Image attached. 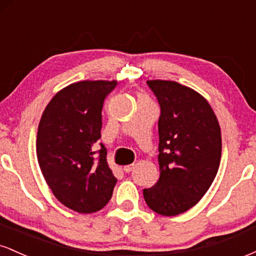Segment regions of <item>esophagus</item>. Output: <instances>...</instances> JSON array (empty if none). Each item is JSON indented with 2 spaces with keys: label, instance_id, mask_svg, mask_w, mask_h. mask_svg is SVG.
Here are the masks:
<instances>
[{
  "label": "esophagus",
  "instance_id": "esophagus-1",
  "mask_svg": "<svg viewBox=\"0 0 256 256\" xmlns=\"http://www.w3.org/2000/svg\"><path fill=\"white\" fill-rule=\"evenodd\" d=\"M134 165H128V166H124V171L126 172V173H130L132 170H134Z\"/></svg>",
  "mask_w": 256,
  "mask_h": 256
}]
</instances>
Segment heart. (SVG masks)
<instances>
[{
    "label": "heart",
    "mask_w": 256,
    "mask_h": 256,
    "mask_svg": "<svg viewBox=\"0 0 256 256\" xmlns=\"http://www.w3.org/2000/svg\"><path fill=\"white\" fill-rule=\"evenodd\" d=\"M143 100H144V98H143Z\"/></svg>",
    "instance_id": "1"
}]
</instances>
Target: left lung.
I'll list each match as a JSON object with an SVG mask.
<instances>
[{
    "label": "left lung",
    "mask_w": 256,
    "mask_h": 256,
    "mask_svg": "<svg viewBox=\"0 0 256 256\" xmlns=\"http://www.w3.org/2000/svg\"><path fill=\"white\" fill-rule=\"evenodd\" d=\"M160 104V178L143 190L152 210L178 216L207 192L218 172L222 134L216 114L198 92L171 80H148Z\"/></svg>",
    "instance_id": "obj_1"
}]
</instances>
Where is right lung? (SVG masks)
<instances>
[{"mask_svg": "<svg viewBox=\"0 0 256 256\" xmlns=\"http://www.w3.org/2000/svg\"><path fill=\"white\" fill-rule=\"evenodd\" d=\"M116 82L84 80L52 98L37 132V158L46 184L61 204L94 213L108 204L116 184L100 143L104 98Z\"/></svg>", "mask_w": 256, "mask_h": 256, "instance_id": "add662e5", "label": "right lung"}]
</instances>
